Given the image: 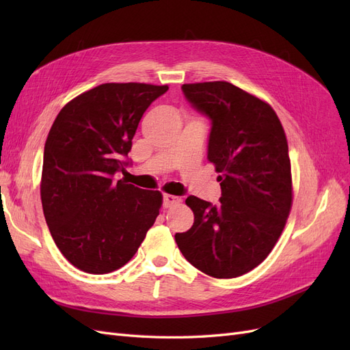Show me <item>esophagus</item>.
Returning a JSON list of instances; mask_svg holds the SVG:
<instances>
[{
    "label": "esophagus",
    "instance_id": "esophagus-1",
    "mask_svg": "<svg viewBox=\"0 0 350 350\" xmlns=\"http://www.w3.org/2000/svg\"><path fill=\"white\" fill-rule=\"evenodd\" d=\"M179 201H181V198H179V197H175V196H171V194H165L163 196V206L165 207L175 206V204L179 203Z\"/></svg>",
    "mask_w": 350,
    "mask_h": 350
}]
</instances>
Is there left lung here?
Segmentation results:
<instances>
[{
    "mask_svg": "<svg viewBox=\"0 0 350 350\" xmlns=\"http://www.w3.org/2000/svg\"><path fill=\"white\" fill-rule=\"evenodd\" d=\"M191 107L211 121L208 161L220 203L189 196L194 225L175 241L196 269L217 279L242 276L266 260L292 206L288 140L269 103L228 81L183 84Z\"/></svg>",
    "mask_w": 350,
    "mask_h": 350,
    "instance_id": "1",
    "label": "left lung"
}]
</instances>
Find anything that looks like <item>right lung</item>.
Returning a JSON list of instances; mask_svg holds the SVG:
<instances>
[{
  "label": "right lung",
  "mask_w": 350,
  "mask_h": 350,
  "mask_svg": "<svg viewBox=\"0 0 350 350\" xmlns=\"http://www.w3.org/2000/svg\"><path fill=\"white\" fill-rule=\"evenodd\" d=\"M167 89L105 83L68 102L51 126L42 166V207L58 250L81 271L118 270L154 224L162 194L115 181V174L130 165L142 116Z\"/></svg>",
  "instance_id": "right-lung-1"
}]
</instances>
